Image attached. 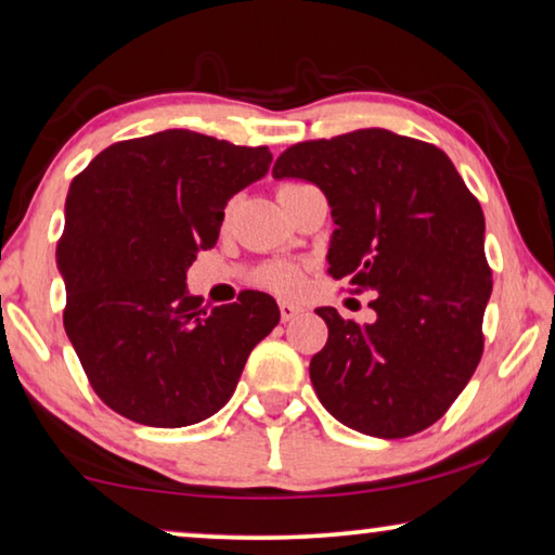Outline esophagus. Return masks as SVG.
I'll return each mask as SVG.
<instances>
[{"label": "esophagus", "mask_w": 555, "mask_h": 555, "mask_svg": "<svg viewBox=\"0 0 555 555\" xmlns=\"http://www.w3.org/2000/svg\"><path fill=\"white\" fill-rule=\"evenodd\" d=\"M297 315H302V308L300 305H293V302H280V320L283 323H291Z\"/></svg>", "instance_id": "34e87169"}]
</instances>
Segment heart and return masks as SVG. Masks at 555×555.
Wrapping results in <instances>:
<instances>
[{"label": "heart", "instance_id": "b5f03b06", "mask_svg": "<svg viewBox=\"0 0 555 555\" xmlns=\"http://www.w3.org/2000/svg\"><path fill=\"white\" fill-rule=\"evenodd\" d=\"M260 283L268 285L270 291H275L280 295H297L302 291L305 278L302 270L295 268V264L280 262V264H270V268L262 270Z\"/></svg>", "mask_w": 555, "mask_h": 555}]
</instances>
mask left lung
<instances>
[{
	"label": "left lung",
	"mask_w": 555,
	"mask_h": 555,
	"mask_svg": "<svg viewBox=\"0 0 555 555\" xmlns=\"http://www.w3.org/2000/svg\"><path fill=\"white\" fill-rule=\"evenodd\" d=\"M272 178L323 190L335 222L327 272L377 293L365 325L315 310L327 325L310 360L320 403L373 438L425 430L483 352L493 280L478 199L446 152L383 127L293 144Z\"/></svg>",
	"instance_id": "obj_1"
}]
</instances>
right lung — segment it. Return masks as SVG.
<instances>
[{
    "label": "right lung",
    "mask_w": 555,
    "mask_h": 555,
    "mask_svg": "<svg viewBox=\"0 0 555 555\" xmlns=\"http://www.w3.org/2000/svg\"><path fill=\"white\" fill-rule=\"evenodd\" d=\"M268 147L165 130L102 150L69 184L57 270L64 331L112 411L182 428L228 403L278 325L270 295L205 308L188 270L220 237L224 207L270 170Z\"/></svg>",
    "instance_id": "1"
}]
</instances>
